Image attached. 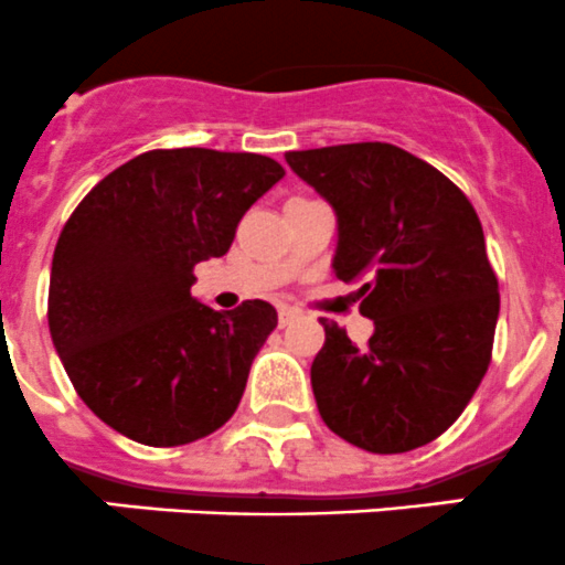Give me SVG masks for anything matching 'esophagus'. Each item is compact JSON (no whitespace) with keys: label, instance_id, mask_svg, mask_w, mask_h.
I'll use <instances>...</instances> for the list:
<instances>
[{"label":"esophagus","instance_id":"esophagus-1","mask_svg":"<svg viewBox=\"0 0 565 565\" xmlns=\"http://www.w3.org/2000/svg\"><path fill=\"white\" fill-rule=\"evenodd\" d=\"M296 318H299V310H294V307H280V327H288Z\"/></svg>","mask_w":565,"mask_h":565}]
</instances>
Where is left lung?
Wrapping results in <instances>:
<instances>
[{"mask_svg": "<svg viewBox=\"0 0 565 565\" xmlns=\"http://www.w3.org/2000/svg\"><path fill=\"white\" fill-rule=\"evenodd\" d=\"M338 214L334 275L373 321L354 345L321 318L310 367L323 423L371 454H406L448 431L491 362L497 275L467 194L437 167L387 142L285 153Z\"/></svg>", "mask_w": 565, "mask_h": 565, "instance_id": "1", "label": "left lung"}]
</instances>
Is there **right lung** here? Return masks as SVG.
Returning a JSON list of instances; mask_svg holds the SVG:
<instances>
[{"mask_svg":"<svg viewBox=\"0 0 565 565\" xmlns=\"http://www.w3.org/2000/svg\"><path fill=\"white\" fill-rule=\"evenodd\" d=\"M285 175L269 156L148 150L98 181L57 238L49 332L79 398L150 448L225 426L277 310L220 312L192 296L194 266L222 258L249 205Z\"/></svg>","mask_w":565,"mask_h":565,"instance_id":"obj_1","label":"right lung"}]
</instances>
